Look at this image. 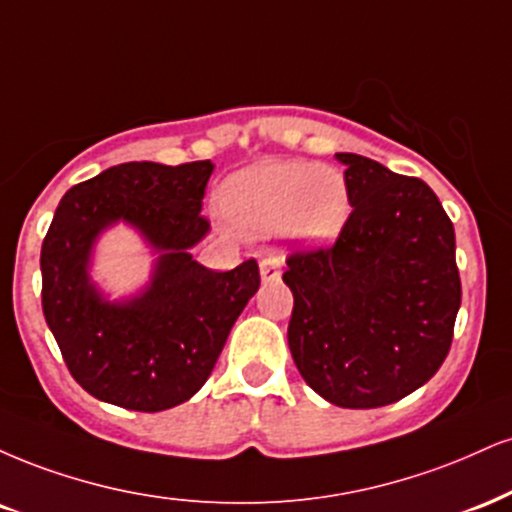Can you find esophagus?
Segmentation results:
<instances>
[{
	"mask_svg": "<svg viewBox=\"0 0 512 512\" xmlns=\"http://www.w3.org/2000/svg\"><path fill=\"white\" fill-rule=\"evenodd\" d=\"M281 257H264L260 262L262 281H279L281 279Z\"/></svg>",
	"mask_w": 512,
	"mask_h": 512,
	"instance_id": "34e87169",
	"label": "esophagus"
}]
</instances>
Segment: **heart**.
Listing matches in <instances>:
<instances>
[{"label":"heart","instance_id":"heart-1","mask_svg":"<svg viewBox=\"0 0 512 512\" xmlns=\"http://www.w3.org/2000/svg\"><path fill=\"white\" fill-rule=\"evenodd\" d=\"M221 209L250 236L286 229L307 245H329L350 217V197L343 176L329 166L264 162L226 183Z\"/></svg>","mask_w":512,"mask_h":512}]
</instances>
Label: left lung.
<instances>
[{
    "label": "left lung",
    "mask_w": 512,
    "mask_h": 512,
    "mask_svg": "<svg viewBox=\"0 0 512 512\" xmlns=\"http://www.w3.org/2000/svg\"><path fill=\"white\" fill-rule=\"evenodd\" d=\"M350 217L331 248L293 252L288 348L338 408L396 403L439 372L460 310L455 231L420 178L338 152Z\"/></svg>",
    "instance_id": "8db88e82"
}]
</instances>
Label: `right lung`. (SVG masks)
Instances as JSON below:
<instances>
[{
    "label": "right lung",
    "instance_id": "add662e5",
    "mask_svg": "<svg viewBox=\"0 0 512 512\" xmlns=\"http://www.w3.org/2000/svg\"><path fill=\"white\" fill-rule=\"evenodd\" d=\"M212 171L209 159L128 162L61 197L40 252L42 312L71 377L97 400L138 412L186 403L260 288L255 260L212 272L190 255L209 231L200 209ZM116 220L133 225L158 262L143 292L112 304L87 269L96 236Z\"/></svg>",
    "mask_w": 512,
    "mask_h": 512
}]
</instances>
